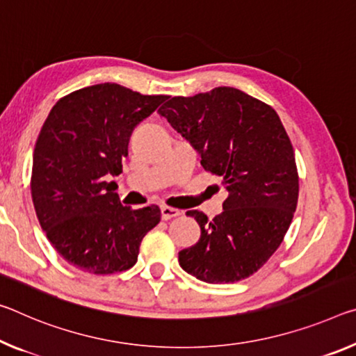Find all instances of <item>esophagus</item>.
Instances as JSON below:
<instances>
[{"mask_svg":"<svg viewBox=\"0 0 356 356\" xmlns=\"http://www.w3.org/2000/svg\"><path fill=\"white\" fill-rule=\"evenodd\" d=\"M179 216H180V211H177V209L161 206V218L163 220H171L174 217H179Z\"/></svg>","mask_w":356,"mask_h":356,"instance_id":"esophagus-1","label":"esophagus"}]
</instances>
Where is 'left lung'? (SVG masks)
Segmentation results:
<instances>
[{
	"label": "left lung",
	"mask_w": 356,
	"mask_h": 356,
	"mask_svg": "<svg viewBox=\"0 0 356 356\" xmlns=\"http://www.w3.org/2000/svg\"><path fill=\"white\" fill-rule=\"evenodd\" d=\"M201 155L207 172L227 190L223 212L207 220L179 264L207 284L250 277L279 249L296 211L300 177L295 150L273 107L233 87L174 97L158 109Z\"/></svg>",
	"instance_id": "1"
}]
</instances>
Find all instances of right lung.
I'll return each mask as SVG.
<instances>
[{
	"label": "right lung",
	"mask_w": 356,
	"mask_h": 356,
	"mask_svg": "<svg viewBox=\"0 0 356 356\" xmlns=\"http://www.w3.org/2000/svg\"><path fill=\"white\" fill-rule=\"evenodd\" d=\"M166 99L106 82L66 95L49 112L33 154L31 198L50 244L77 269L133 268L160 222L158 206H123L111 177L122 172L133 129Z\"/></svg>",
	"instance_id": "1"
}]
</instances>
